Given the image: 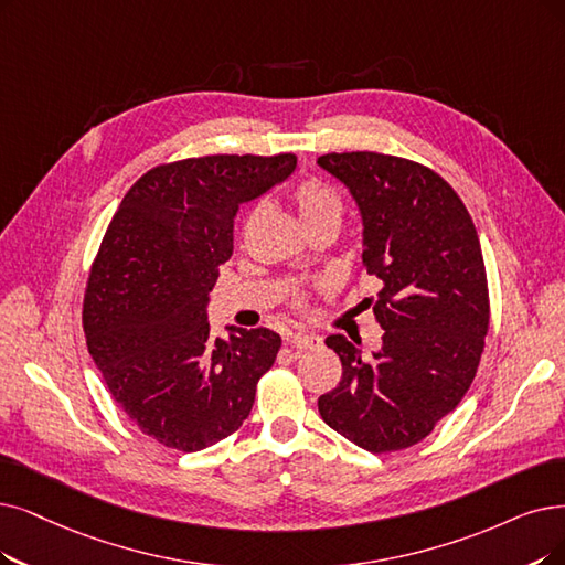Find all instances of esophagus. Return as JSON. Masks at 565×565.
I'll return each instance as SVG.
<instances>
[{"instance_id": "1", "label": "esophagus", "mask_w": 565, "mask_h": 565, "mask_svg": "<svg viewBox=\"0 0 565 565\" xmlns=\"http://www.w3.org/2000/svg\"><path fill=\"white\" fill-rule=\"evenodd\" d=\"M287 345L295 348V350H312V348L320 345V338L303 333V331H297V333L287 335Z\"/></svg>"}]
</instances>
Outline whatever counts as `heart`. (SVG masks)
<instances>
[{
  "instance_id": "heart-1",
  "label": "heart",
  "mask_w": 565,
  "mask_h": 565,
  "mask_svg": "<svg viewBox=\"0 0 565 565\" xmlns=\"http://www.w3.org/2000/svg\"><path fill=\"white\" fill-rule=\"evenodd\" d=\"M291 201H295V209L308 232L320 227V224H338L343 217L341 196H338V192L320 178H303L301 183L291 190ZM257 213H259V206L253 211V215ZM289 303L295 310H306L308 306L306 287L301 285L291 287Z\"/></svg>"
}]
</instances>
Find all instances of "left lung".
<instances>
[{"mask_svg": "<svg viewBox=\"0 0 565 565\" xmlns=\"http://www.w3.org/2000/svg\"><path fill=\"white\" fill-rule=\"evenodd\" d=\"M318 164L345 183L364 217V274L382 280L373 312L382 348L329 335L343 364L318 398L322 419L375 455L413 447L452 413L478 373L489 331V285L476 224L443 175L371 150Z\"/></svg>", "mask_w": 565, "mask_h": 565, "instance_id": "8db88e82", "label": "left lung"}]
</instances>
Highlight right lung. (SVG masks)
I'll return each instance as SVG.
<instances>
[{
    "mask_svg": "<svg viewBox=\"0 0 565 565\" xmlns=\"http://www.w3.org/2000/svg\"><path fill=\"white\" fill-rule=\"evenodd\" d=\"M297 167V154H204L134 183L89 266L87 350L141 431L178 452L232 436L282 345L268 329L213 338L206 301L234 253V215Z\"/></svg>",
    "mask_w": 565,
    "mask_h": 565,
    "instance_id": "obj_1",
    "label": "right lung"
}]
</instances>
